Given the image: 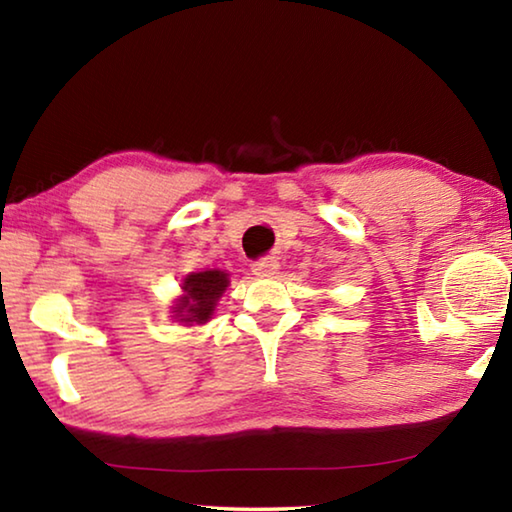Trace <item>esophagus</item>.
I'll return each instance as SVG.
<instances>
[{"mask_svg": "<svg viewBox=\"0 0 512 512\" xmlns=\"http://www.w3.org/2000/svg\"><path fill=\"white\" fill-rule=\"evenodd\" d=\"M277 268H280V262L275 257H262L253 262V273L259 277H271L277 273Z\"/></svg>", "mask_w": 512, "mask_h": 512, "instance_id": "34e87169", "label": "esophagus"}]
</instances>
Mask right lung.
Listing matches in <instances>:
<instances>
[{"instance_id":"right-lung-1","label":"right lung","mask_w":512,"mask_h":512,"mask_svg":"<svg viewBox=\"0 0 512 512\" xmlns=\"http://www.w3.org/2000/svg\"><path fill=\"white\" fill-rule=\"evenodd\" d=\"M230 275L221 268H207V271H196L183 277L180 284V296L173 300L171 314L176 323L187 327L210 323L216 309V302L228 289Z\"/></svg>"}]
</instances>
